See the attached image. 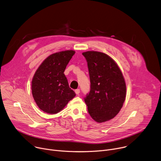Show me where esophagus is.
Listing matches in <instances>:
<instances>
[{"label":"esophagus","mask_w":161,"mask_h":161,"mask_svg":"<svg viewBox=\"0 0 161 161\" xmlns=\"http://www.w3.org/2000/svg\"><path fill=\"white\" fill-rule=\"evenodd\" d=\"M75 93H76L77 95H79V94L80 93V89H76V90H75Z\"/></svg>","instance_id":"1"}]
</instances>
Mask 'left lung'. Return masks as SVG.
Here are the masks:
<instances>
[{
  "label": "left lung",
  "mask_w": 161,
  "mask_h": 161,
  "mask_svg": "<svg viewBox=\"0 0 161 161\" xmlns=\"http://www.w3.org/2000/svg\"><path fill=\"white\" fill-rule=\"evenodd\" d=\"M85 57L90 90L84 98L91 117L102 123L113 119L120 111L126 96V85L118 65L109 56L88 51Z\"/></svg>",
  "instance_id": "8db88e82"
}]
</instances>
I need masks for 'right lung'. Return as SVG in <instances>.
Wrapping results in <instances>:
<instances>
[{
	"label": "right lung",
	"instance_id": "add662e5",
	"mask_svg": "<svg viewBox=\"0 0 161 161\" xmlns=\"http://www.w3.org/2000/svg\"><path fill=\"white\" fill-rule=\"evenodd\" d=\"M75 53L73 50H66L52 54L36 71L32 81V96L44 112L57 113L75 97L64 73Z\"/></svg>",
	"mask_w": 161,
	"mask_h": 161
}]
</instances>
